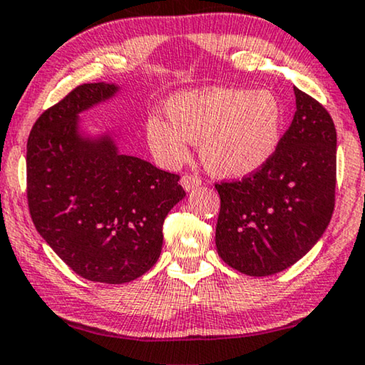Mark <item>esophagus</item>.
Segmentation results:
<instances>
[{
	"instance_id": "34e87169",
	"label": "esophagus",
	"mask_w": 365,
	"mask_h": 365,
	"mask_svg": "<svg viewBox=\"0 0 365 365\" xmlns=\"http://www.w3.org/2000/svg\"><path fill=\"white\" fill-rule=\"evenodd\" d=\"M182 187L187 190V192H192V190H195L197 187H200L202 185V180H200L198 177H193V175H185L182 177Z\"/></svg>"
}]
</instances>
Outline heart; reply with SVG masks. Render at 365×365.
Listing matches in <instances>:
<instances>
[{
	"instance_id": "obj_1",
	"label": "heart",
	"mask_w": 365,
	"mask_h": 365,
	"mask_svg": "<svg viewBox=\"0 0 365 365\" xmlns=\"http://www.w3.org/2000/svg\"><path fill=\"white\" fill-rule=\"evenodd\" d=\"M168 119L150 117L147 138L167 165L182 163L192 142L213 175L243 178L274 155L283 132V107L271 91L200 89L167 102Z\"/></svg>"
}]
</instances>
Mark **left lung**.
I'll return each instance as SVG.
<instances>
[{"label":"left lung","mask_w":365,"mask_h":365,"mask_svg":"<svg viewBox=\"0 0 365 365\" xmlns=\"http://www.w3.org/2000/svg\"><path fill=\"white\" fill-rule=\"evenodd\" d=\"M296 112L266 165L241 182L217 183L215 243L248 276L289 268L314 246L334 212L336 127L329 112L294 87Z\"/></svg>","instance_id":"8db88e82"}]
</instances>
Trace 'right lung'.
Here are the masks:
<instances>
[{
	"label": "right lung",
	"instance_id": "right-lung-1",
	"mask_svg": "<svg viewBox=\"0 0 365 365\" xmlns=\"http://www.w3.org/2000/svg\"><path fill=\"white\" fill-rule=\"evenodd\" d=\"M120 91L82 84L41 114L28 138L29 213L38 233L74 273L122 284L162 253L163 220L185 197L180 177L119 152L115 132L91 135L81 114Z\"/></svg>",
	"mask_w": 365,
	"mask_h": 365
}]
</instances>
